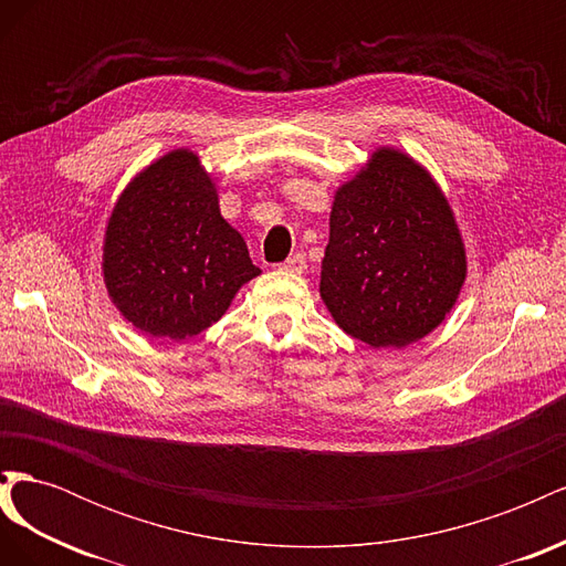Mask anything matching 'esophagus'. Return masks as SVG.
Listing matches in <instances>:
<instances>
[{
    "label": "esophagus",
    "mask_w": 566,
    "mask_h": 566,
    "mask_svg": "<svg viewBox=\"0 0 566 566\" xmlns=\"http://www.w3.org/2000/svg\"><path fill=\"white\" fill-rule=\"evenodd\" d=\"M304 269H306L304 254H293V256H287V260L281 264V271H287V273H302Z\"/></svg>",
    "instance_id": "esophagus-1"
}]
</instances>
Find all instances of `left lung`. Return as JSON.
I'll return each mask as SVG.
<instances>
[{
  "mask_svg": "<svg viewBox=\"0 0 566 566\" xmlns=\"http://www.w3.org/2000/svg\"><path fill=\"white\" fill-rule=\"evenodd\" d=\"M468 276L451 205L399 148L373 150L335 191L321 300L347 335L401 349L430 335Z\"/></svg>",
  "mask_w": 566,
  "mask_h": 566,
  "instance_id": "1",
  "label": "left lung"
}]
</instances>
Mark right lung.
Instances as JSON below:
<instances>
[{
    "label": "right lung",
    "mask_w": 566,
    "mask_h": 566,
    "mask_svg": "<svg viewBox=\"0 0 566 566\" xmlns=\"http://www.w3.org/2000/svg\"><path fill=\"white\" fill-rule=\"evenodd\" d=\"M101 269L111 302L134 328L175 342L208 331L262 273L188 148L153 160L119 193Z\"/></svg>",
    "instance_id": "right-lung-1"
}]
</instances>
